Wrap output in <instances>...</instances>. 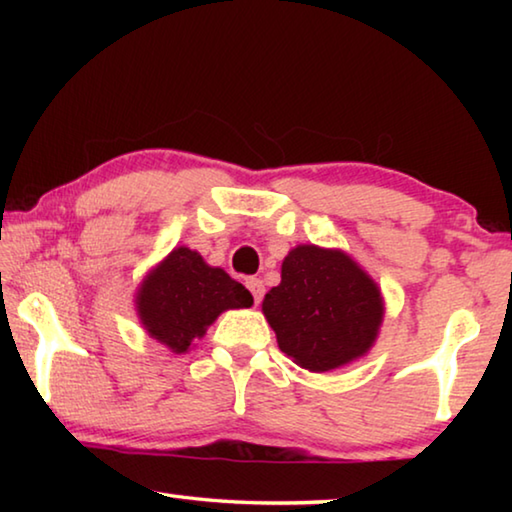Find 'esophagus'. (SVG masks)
Returning <instances> with one entry per match:
<instances>
[{
  "label": "esophagus",
  "mask_w": 512,
  "mask_h": 512,
  "mask_svg": "<svg viewBox=\"0 0 512 512\" xmlns=\"http://www.w3.org/2000/svg\"><path fill=\"white\" fill-rule=\"evenodd\" d=\"M246 287H248L250 293H253L255 305H259V302H262V298H264V282L259 280V277H248Z\"/></svg>",
  "instance_id": "34e87169"
}]
</instances>
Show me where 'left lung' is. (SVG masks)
Segmentation results:
<instances>
[{"label":"left lung","mask_w":512,"mask_h":512,"mask_svg":"<svg viewBox=\"0 0 512 512\" xmlns=\"http://www.w3.org/2000/svg\"><path fill=\"white\" fill-rule=\"evenodd\" d=\"M262 311L287 357L329 372L366 357L384 323V296L368 271L341 248L300 244L282 262V280Z\"/></svg>","instance_id":"8db88e82"}]
</instances>
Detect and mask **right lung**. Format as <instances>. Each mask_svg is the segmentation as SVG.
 <instances>
[{"label": "right lung", "mask_w": 512, "mask_h": 512, "mask_svg": "<svg viewBox=\"0 0 512 512\" xmlns=\"http://www.w3.org/2000/svg\"><path fill=\"white\" fill-rule=\"evenodd\" d=\"M250 291L201 253L178 246L144 275L135 291V311L151 339L173 354H185L203 339L223 311L248 309Z\"/></svg>", "instance_id": "add662e5"}]
</instances>
